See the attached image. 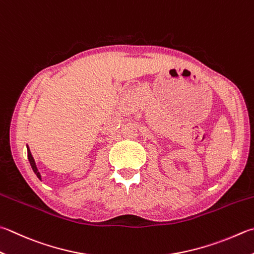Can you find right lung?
Masks as SVG:
<instances>
[{"mask_svg":"<svg viewBox=\"0 0 254 254\" xmlns=\"http://www.w3.org/2000/svg\"><path fill=\"white\" fill-rule=\"evenodd\" d=\"M27 158H28V160H30V164H31V167H32L33 171L35 172V175L37 176V178L41 180V175H40V172H38V170H37V168H36L34 158H33L32 154H31V151H30V148H28V147H27Z\"/></svg>","mask_w":254,"mask_h":254,"instance_id":"1","label":"right lung"}]
</instances>
